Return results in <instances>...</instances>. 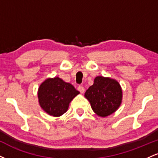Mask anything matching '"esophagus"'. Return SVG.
Segmentation results:
<instances>
[{"instance_id": "obj_1", "label": "esophagus", "mask_w": 158, "mask_h": 158, "mask_svg": "<svg viewBox=\"0 0 158 158\" xmlns=\"http://www.w3.org/2000/svg\"><path fill=\"white\" fill-rule=\"evenodd\" d=\"M78 90H79L81 94H83L85 92V88L83 86H81V85H79V86L78 87Z\"/></svg>"}]
</instances>
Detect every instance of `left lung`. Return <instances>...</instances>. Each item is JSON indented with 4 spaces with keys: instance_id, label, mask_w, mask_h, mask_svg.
<instances>
[{
    "instance_id": "8db88e82",
    "label": "left lung",
    "mask_w": 158,
    "mask_h": 158,
    "mask_svg": "<svg viewBox=\"0 0 158 158\" xmlns=\"http://www.w3.org/2000/svg\"><path fill=\"white\" fill-rule=\"evenodd\" d=\"M85 97L90 102L94 113L99 117H106L119 108L123 90L116 79L98 76L94 79V85L85 93Z\"/></svg>"
}]
</instances>
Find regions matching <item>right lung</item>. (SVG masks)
<instances>
[{
  "mask_svg": "<svg viewBox=\"0 0 158 158\" xmlns=\"http://www.w3.org/2000/svg\"><path fill=\"white\" fill-rule=\"evenodd\" d=\"M79 91L59 77L48 78L40 85L38 99L41 108L50 116L60 117L67 111L70 102Z\"/></svg>",
  "mask_w": 158,
  "mask_h": 158,
  "instance_id": "right-lung-1",
  "label": "right lung"
}]
</instances>
